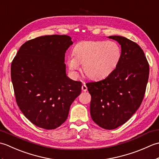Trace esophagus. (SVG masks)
<instances>
[{
    "instance_id": "esophagus-1",
    "label": "esophagus",
    "mask_w": 159,
    "mask_h": 159,
    "mask_svg": "<svg viewBox=\"0 0 159 159\" xmlns=\"http://www.w3.org/2000/svg\"><path fill=\"white\" fill-rule=\"evenodd\" d=\"M82 90L83 91V92H87V86L85 85V84H83V85H82Z\"/></svg>"
}]
</instances>
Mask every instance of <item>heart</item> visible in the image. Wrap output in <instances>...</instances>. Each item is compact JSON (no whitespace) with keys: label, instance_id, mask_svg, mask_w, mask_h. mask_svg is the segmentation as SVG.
I'll return each instance as SVG.
<instances>
[{"label":"heart","instance_id":"1","mask_svg":"<svg viewBox=\"0 0 159 159\" xmlns=\"http://www.w3.org/2000/svg\"><path fill=\"white\" fill-rule=\"evenodd\" d=\"M121 57L120 46L114 42L83 41L74 47L67 57V66L74 75L82 63V71L92 80L109 76L116 69Z\"/></svg>","mask_w":159,"mask_h":159}]
</instances>
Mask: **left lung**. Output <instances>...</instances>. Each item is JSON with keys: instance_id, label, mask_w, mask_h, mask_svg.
I'll use <instances>...</instances> for the list:
<instances>
[{"instance_id": "obj_1", "label": "left lung", "mask_w": 159, "mask_h": 159, "mask_svg": "<svg viewBox=\"0 0 159 159\" xmlns=\"http://www.w3.org/2000/svg\"><path fill=\"white\" fill-rule=\"evenodd\" d=\"M121 48L116 69L106 79L86 83L92 96L90 113L101 128L113 130L126 123L139 109L146 93L149 63L137 43L121 36H110Z\"/></svg>"}]
</instances>
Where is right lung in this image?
<instances>
[{"instance_id":"right-lung-1","label":"right lung","mask_w":159,"mask_h":159,"mask_svg":"<svg viewBox=\"0 0 159 159\" xmlns=\"http://www.w3.org/2000/svg\"><path fill=\"white\" fill-rule=\"evenodd\" d=\"M73 43L68 35H45L20 47L11 66L17 104L39 128L55 129L66 120L82 83L66 73L65 53Z\"/></svg>"}]
</instances>
